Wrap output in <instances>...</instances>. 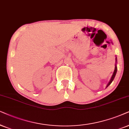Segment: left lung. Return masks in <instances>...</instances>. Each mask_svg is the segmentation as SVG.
Wrapping results in <instances>:
<instances>
[{"mask_svg": "<svg viewBox=\"0 0 129 129\" xmlns=\"http://www.w3.org/2000/svg\"><path fill=\"white\" fill-rule=\"evenodd\" d=\"M116 61H117V58H116ZM117 67H116V66H115V70H114V73H113V75H112V77H111V80H110V82H109V84H107V87H107L108 86H109V85L111 83V82H112V81H113V80H114V77H115V76H116V73H117Z\"/></svg>", "mask_w": 129, "mask_h": 129, "instance_id": "obj_1", "label": "left lung"}]
</instances>
